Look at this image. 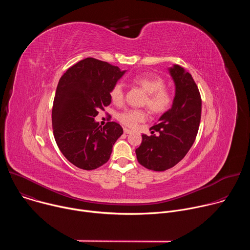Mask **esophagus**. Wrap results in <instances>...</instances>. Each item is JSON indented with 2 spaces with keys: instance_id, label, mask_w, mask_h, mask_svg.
Here are the masks:
<instances>
[{
  "instance_id": "34e87169",
  "label": "esophagus",
  "mask_w": 250,
  "mask_h": 250,
  "mask_svg": "<svg viewBox=\"0 0 250 250\" xmlns=\"http://www.w3.org/2000/svg\"><path fill=\"white\" fill-rule=\"evenodd\" d=\"M124 132H125V133H126V134H128V133H130V132H131V130H130V129H128V128H125V129H124Z\"/></svg>"
}]
</instances>
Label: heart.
Listing matches in <instances>:
<instances>
[{
	"label": "heart",
	"instance_id": "b5f03b06",
	"mask_svg": "<svg viewBox=\"0 0 250 250\" xmlns=\"http://www.w3.org/2000/svg\"><path fill=\"white\" fill-rule=\"evenodd\" d=\"M133 85L138 86L146 93L144 104L152 114H162L166 112L172 104L173 97L171 91L164 87V79L154 73H141L131 78ZM110 98L115 104H121L125 99L124 86L121 83H115L110 90ZM147 116L144 110H126L118 117L119 121L128 126L135 127L144 123Z\"/></svg>",
	"mask_w": 250,
	"mask_h": 250
}]
</instances>
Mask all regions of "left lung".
I'll return each instance as SVG.
<instances>
[{"mask_svg":"<svg viewBox=\"0 0 250 250\" xmlns=\"http://www.w3.org/2000/svg\"><path fill=\"white\" fill-rule=\"evenodd\" d=\"M175 83L172 108L164 113L154 125L152 135L142 134L136 148L140 165L153 171H165L180 162L196 139L202 113V99L192 75L179 65L169 69ZM154 131L158 136L153 135Z\"/></svg>","mask_w":250,"mask_h":250,"instance_id":"8db88e82","label":"left lung"}]
</instances>
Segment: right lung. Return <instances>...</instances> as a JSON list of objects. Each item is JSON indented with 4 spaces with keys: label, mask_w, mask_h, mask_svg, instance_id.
<instances>
[{
    "label": "right lung",
    "mask_w": 250,
    "mask_h": 250,
    "mask_svg": "<svg viewBox=\"0 0 250 250\" xmlns=\"http://www.w3.org/2000/svg\"><path fill=\"white\" fill-rule=\"evenodd\" d=\"M118 66L85 58L60 78L52 106V128L58 148L76 167L94 170L110 159L113 146L124 133L116 122L103 127L95 122L112 100V86L125 74Z\"/></svg>",
    "instance_id": "1"
}]
</instances>
